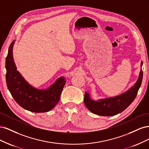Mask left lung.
Returning a JSON list of instances; mask_svg holds the SVG:
<instances>
[{"label": "left lung", "instance_id": "8db88e82", "mask_svg": "<svg viewBox=\"0 0 149 149\" xmlns=\"http://www.w3.org/2000/svg\"><path fill=\"white\" fill-rule=\"evenodd\" d=\"M142 65V62H141ZM143 78V71L140 72L139 78L133 87L125 93L113 97L106 98L98 101L92 100L89 94L85 92L84 102L88 109L93 113L102 116H112L124 111L136 98L141 87Z\"/></svg>", "mask_w": 149, "mask_h": 149}]
</instances>
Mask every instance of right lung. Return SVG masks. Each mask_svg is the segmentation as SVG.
<instances>
[{"mask_svg":"<svg viewBox=\"0 0 149 149\" xmlns=\"http://www.w3.org/2000/svg\"><path fill=\"white\" fill-rule=\"evenodd\" d=\"M15 41L8 48L6 60V83L11 95L24 109L33 112H45L52 109L60 101L65 84L64 78L56 80L46 90H39L30 86L22 77L13 59L12 49Z\"/></svg>","mask_w":149,"mask_h":149,"instance_id":"right-lung-1","label":"right lung"}]
</instances>
